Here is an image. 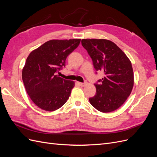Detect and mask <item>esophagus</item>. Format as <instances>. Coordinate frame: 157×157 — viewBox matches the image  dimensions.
Instances as JSON below:
<instances>
[{
  "label": "esophagus",
  "instance_id": "1",
  "mask_svg": "<svg viewBox=\"0 0 157 157\" xmlns=\"http://www.w3.org/2000/svg\"><path fill=\"white\" fill-rule=\"evenodd\" d=\"M78 84L81 86H84L86 84V82H78Z\"/></svg>",
  "mask_w": 157,
  "mask_h": 157
}]
</instances>
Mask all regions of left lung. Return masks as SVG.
<instances>
[{
	"label": "left lung",
	"instance_id": "8db88e82",
	"mask_svg": "<svg viewBox=\"0 0 157 157\" xmlns=\"http://www.w3.org/2000/svg\"><path fill=\"white\" fill-rule=\"evenodd\" d=\"M81 43L92 58L94 69L105 75L94 84L96 94L89 98L90 103L102 113L116 110L125 102L134 86L130 59L119 47L109 40L82 39Z\"/></svg>",
	"mask_w": 157,
	"mask_h": 157
}]
</instances>
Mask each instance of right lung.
Here are the masks:
<instances>
[{
	"instance_id": "add662e5",
	"label": "right lung",
	"mask_w": 157,
	"mask_h": 157,
	"mask_svg": "<svg viewBox=\"0 0 157 157\" xmlns=\"http://www.w3.org/2000/svg\"><path fill=\"white\" fill-rule=\"evenodd\" d=\"M80 39L51 40L31 52L22 71L27 93L39 108L54 111L69 99L74 81L57 73L65 66L67 56L77 48Z\"/></svg>"
}]
</instances>
